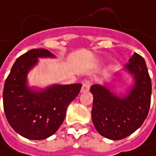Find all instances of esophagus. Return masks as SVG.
Instances as JSON below:
<instances>
[{
    "label": "esophagus",
    "mask_w": 156,
    "mask_h": 156,
    "mask_svg": "<svg viewBox=\"0 0 156 156\" xmlns=\"http://www.w3.org/2000/svg\"><path fill=\"white\" fill-rule=\"evenodd\" d=\"M90 87V82L89 80H85L82 84V87H81V92H87L89 90Z\"/></svg>",
    "instance_id": "34e87169"
}]
</instances>
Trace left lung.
Listing matches in <instances>:
<instances>
[{
    "label": "left lung",
    "instance_id": "8db88e82",
    "mask_svg": "<svg viewBox=\"0 0 156 156\" xmlns=\"http://www.w3.org/2000/svg\"><path fill=\"white\" fill-rule=\"evenodd\" d=\"M134 78L127 94L118 97L107 86L93 85L92 121L97 131L111 140H120L133 134L143 125L151 104L152 83L145 61L137 53L124 67Z\"/></svg>",
    "mask_w": 156,
    "mask_h": 156
}]
</instances>
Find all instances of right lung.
Returning a JSON list of instances; mask_svg holds the SVG:
<instances>
[{
  "label": "right lung",
  "mask_w": 156,
  "mask_h": 156,
  "mask_svg": "<svg viewBox=\"0 0 156 156\" xmlns=\"http://www.w3.org/2000/svg\"><path fill=\"white\" fill-rule=\"evenodd\" d=\"M45 48H33L16 59L5 80L3 108L13 130L31 140L54 135L64 121L66 110L82 85H52L40 89L28 87L27 75L39 58H54Z\"/></svg>",
  "instance_id": "1"
}]
</instances>
